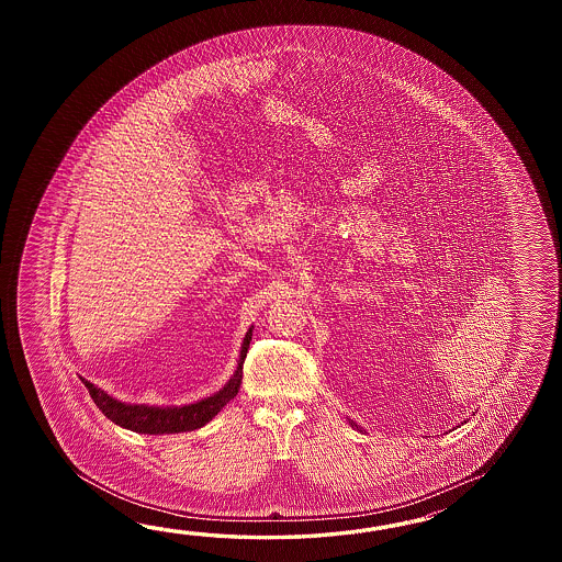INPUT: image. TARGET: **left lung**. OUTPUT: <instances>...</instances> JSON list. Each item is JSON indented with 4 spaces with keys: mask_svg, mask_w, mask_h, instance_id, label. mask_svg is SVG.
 <instances>
[{
    "mask_svg": "<svg viewBox=\"0 0 562 562\" xmlns=\"http://www.w3.org/2000/svg\"><path fill=\"white\" fill-rule=\"evenodd\" d=\"M351 426H358V424H353V422H351Z\"/></svg>",
    "mask_w": 562,
    "mask_h": 562,
    "instance_id": "1",
    "label": "left lung"
}]
</instances>
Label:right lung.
Segmentation results:
<instances>
[{"mask_svg":"<svg viewBox=\"0 0 562 562\" xmlns=\"http://www.w3.org/2000/svg\"><path fill=\"white\" fill-rule=\"evenodd\" d=\"M252 329L247 331L243 346H240L239 366L237 371L233 373V378L228 380L227 385L223 390H218L216 394L204 397L196 404L189 406H146V404H126L120 402L116 397L108 395L104 390H100L94 383L88 382L85 378H80L90 397L94 400L95 406L100 407V412L112 419L120 428L126 430L138 431V434H150V436H160V434H179V431H191L203 428L206 422L215 418L216 414L227 406L228 402L237 395L243 380V361L247 358V349L251 344Z\"/></svg>","mask_w":562,"mask_h":562,"instance_id":"add662e5","label":"right lung"}]
</instances>
